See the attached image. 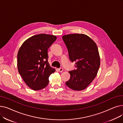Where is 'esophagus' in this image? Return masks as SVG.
<instances>
[{"label":"esophagus","instance_id":"34e87169","mask_svg":"<svg viewBox=\"0 0 123 123\" xmlns=\"http://www.w3.org/2000/svg\"><path fill=\"white\" fill-rule=\"evenodd\" d=\"M58 70L59 71V72H63V68H60L58 69Z\"/></svg>","mask_w":123,"mask_h":123}]
</instances>
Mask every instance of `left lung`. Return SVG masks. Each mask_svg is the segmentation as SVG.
Masks as SVG:
<instances>
[{"label":"left lung","mask_w":123,"mask_h":123,"mask_svg":"<svg viewBox=\"0 0 123 123\" xmlns=\"http://www.w3.org/2000/svg\"><path fill=\"white\" fill-rule=\"evenodd\" d=\"M62 39L68 49L70 61L75 63L76 69L69 71L70 79L66 85L75 91L85 89L97 74L100 57L96 43L84 34L64 35Z\"/></svg>","instance_id":"obj_1"}]
</instances>
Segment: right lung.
I'll use <instances>...</instances> for the list:
<instances>
[{
  "label": "right lung",
  "mask_w": 123,
  "mask_h": 123,
  "mask_svg": "<svg viewBox=\"0 0 123 123\" xmlns=\"http://www.w3.org/2000/svg\"><path fill=\"white\" fill-rule=\"evenodd\" d=\"M56 39L52 35H36L26 40L18 50V72L26 84L33 90L46 87L49 77L55 71L48 61L47 50Z\"/></svg>",
  "instance_id": "1"
}]
</instances>
